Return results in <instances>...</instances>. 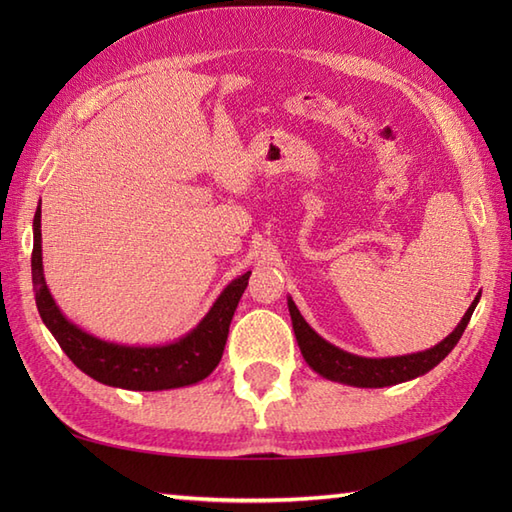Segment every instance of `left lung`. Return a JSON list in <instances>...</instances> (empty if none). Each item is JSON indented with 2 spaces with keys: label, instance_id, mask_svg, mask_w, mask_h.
Returning a JSON list of instances; mask_svg holds the SVG:
<instances>
[{
  "label": "left lung",
  "instance_id": "1",
  "mask_svg": "<svg viewBox=\"0 0 512 512\" xmlns=\"http://www.w3.org/2000/svg\"><path fill=\"white\" fill-rule=\"evenodd\" d=\"M480 297L482 295H477L473 299L469 310H466L462 321L458 323V328H455L447 339L440 341L438 345H433L431 350L405 354V356H391V358H365V356L343 352L336 345L321 339V336L310 328L306 319L301 317V312L297 310L295 301L290 297H288V310H290L292 330H295L299 350L314 372L328 380H336V383L352 385V387H389V385L405 383V380L427 374L429 369H433L440 361H444L447 354L462 339V334L471 321V314Z\"/></svg>",
  "mask_w": 512,
  "mask_h": 512
}]
</instances>
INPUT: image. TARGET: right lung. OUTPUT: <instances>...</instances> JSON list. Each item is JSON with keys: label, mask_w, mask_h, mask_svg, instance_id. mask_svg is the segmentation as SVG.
Wrapping results in <instances>:
<instances>
[{"label": "right lung", "mask_w": 512, "mask_h": 512, "mask_svg": "<svg viewBox=\"0 0 512 512\" xmlns=\"http://www.w3.org/2000/svg\"><path fill=\"white\" fill-rule=\"evenodd\" d=\"M35 246H32V284L41 321L52 332L61 350L70 361L99 380L103 385L132 389V391H160L200 383L220 363L224 354L228 325L235 314L239 299L248 286L250 270L228 284L217 297L213 308L195 328L169 345L134 347L96 339V336L76 328L63 317L54 303L43 277L41 262V206L32 222Z\"/></svg>", "instance_id": "right-lung-1"}]
</instances>
